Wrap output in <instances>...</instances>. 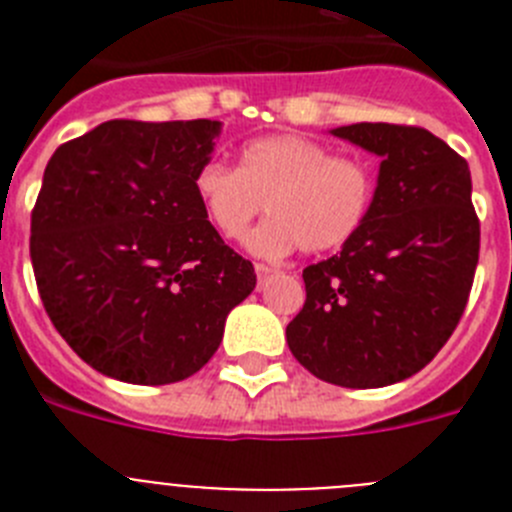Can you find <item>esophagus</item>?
<instances>
[{
    "instance_id": "obj_1",
    "label": "esophagus",
    "mask_w": 512,
    "mask_h": 512,
    "mask_svg": "<svg viewBox=\"0 0 512 512\" xmlns=\"http://www.w3.org/2000/svg\"><path fill=\"white\" fill-rule=\"evenodd\" d=\"M274 271H277V269H274V266H269V264H256V274H259L261 282H264L269 274H274Z\"/></svg>"
}]
</instances>
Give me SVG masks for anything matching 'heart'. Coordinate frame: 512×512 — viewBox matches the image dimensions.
<instances>
[{
	"label": "heart",
	"mask_w": 512,
	"mask_h": 512,
	"mask_svg": "<svg viewBox=\"0 0 512 512\" xmlns=\"http://www.w3.org/2000/svg\"><path fill=\"white\" fill-rule=\"evenodd\" d=\"M194 194L225 238H238L266 202L271 217L248 233L246 246L277 259L297 246L305 253L343 246L369 215L374 174L361 158L333 156L305 135H269L243 146L238 169L205 161L194 171Z\"/></svg>",
	"instance_id": "heart-1"
}]
</instances>
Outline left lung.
<instances>
[{
	"instance_id": "8db88e82",
	"label": "left lung",
	"mask_w": 512,
	"mask_h": 512,
	"mask_svg": "<svg viewBox=\"0 0 512 512\" xmlns=\"http://www.w3.org/2000/svg\"><path fill=\"white\" fill-rule=\"evenodd\" d=\"M382 158L369 215L341 253L302 271L305 305L287 325L295 359L351 390L423 369L459 325L479 261L469 164L415 125L336 128Z\"/></svg>"
}]
</instances>
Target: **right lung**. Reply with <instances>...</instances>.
<instances>
[{"mask_svg": "<svg viewBox=\"0 0 512 512\" xmlns=\"http://www.w3.org/2000/svg\"><path fill=\"white\" fill-rule=\"evenodd\" d=\"M217 133L215 120H107L45 166L30 217L40 300L107 377H192L256 287L253 264L225 246L194 194Z\"/></svg>", "mask_w": 512, "mask_h": 512, "instance_id": "obj_1", "label": "right lung"}]
</instances>
